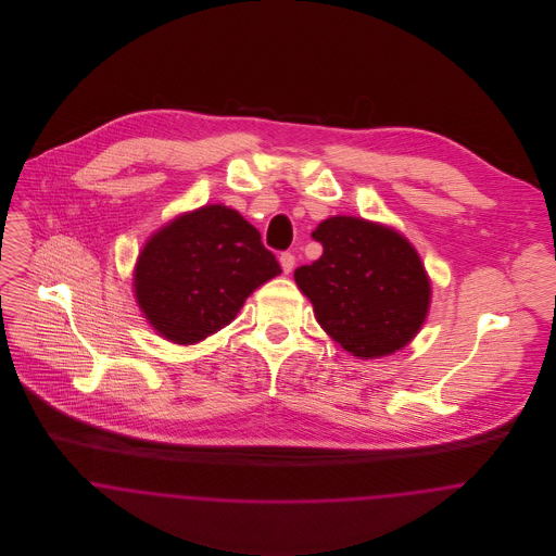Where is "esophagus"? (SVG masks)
<instances>
[{
	"mask_svg": "<svg viewBox=\"0 0 556 556\" xmlns=\"http://www.w3.org/2000/svg\"><path fill=\"white\" fill-rule=\"evenodd\" d=\"M279 263H281L283 273H291V270H293V266H295V256H293L291 252H283V254L279 256Z\"/></svg>",
	"mask_w": 556,
	"mask_h": 556,
	"instance_id": "1",
	"label": "esophagus"
}]
</instances>
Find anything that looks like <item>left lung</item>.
<instances>
[{
  "label": "left lung",
  "mask_w": 556,
  "mask_h": 556,
  "mask_svg": "<svg viewBox=\"0 0 556 556\" xmlns=\"http://www.w3.org/2000/svg\"><path fill=\"white\" fill-rule=\"evenodd\" d=\"M323 256L293 279L318 325L358 358H379L421 329L431 288L417 250L397 231L356 216H331L313 231Z\"/></svg>",
  "instance_id": "8db88e82"
}]
</instances>
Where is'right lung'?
<instances>
[{
	"instance_id": "1",
	"label": "right lung",
	"mask_w": 556,
	"mask_h": 556,
	"mask_svg": "<svg viewBox=\"0 0 556 556\" xmlns=\"http://www.w3.org/2000/svg\"><path fill=\"white\" fill-rule=\"evenodd\" d=\"M281 266L238 211L211 204L164 225L135 266V298L162 338L191 345L238 317Z\"/></svg>"
}]
</instances>
